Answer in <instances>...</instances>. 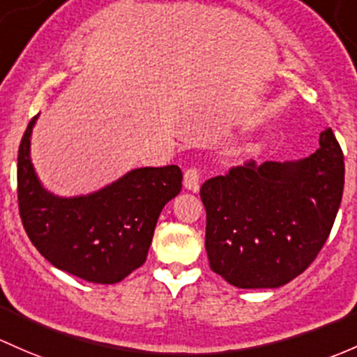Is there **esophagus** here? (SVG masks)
Returning <instances> with one entry per match:
<instances>
[{
	"instance_id": "esophagus-1",
	"label": "esophagus",
	"mask_w": 357,
	"mask_h": 357,
	"mask_svg": "<svg viewBox=\"0 0 357 357\" xmlns=\"http://www.w3.org/2000/svg\"><path fill=\"white\" fill-rule=\"evenodd\" d=\"M183 183H185L186 190L197 193V191L200 190V171H198L197 167L188 169V171L185 172V179H183Z\"/></svg>"
}]
</instances>
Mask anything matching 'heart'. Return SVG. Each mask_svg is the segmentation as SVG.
I'll use <instances>...</instances> for the list:
<instances>
[{"mask_svg":"<svg viewBox=\"0 0 357 357\" xmlns=\"http://www.w3.org/2000/svg\"><path fill=\"white\" fill-rule=\"evenodd\" d=\"M250 152H253V149H248V153H250Z\"/></svg>","mask_w":357,"mask_h":357,"instance_id":"heart-1","label":"heart"}]
</instances>
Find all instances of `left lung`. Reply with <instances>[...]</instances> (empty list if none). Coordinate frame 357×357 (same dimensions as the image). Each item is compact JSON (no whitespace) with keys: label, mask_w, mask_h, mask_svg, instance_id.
I'll list each match as a JSON object with an SVG mask.
<instances>
[{"label":"left lung","mask_w":357,"mask_h":357,"mask_svg":"<svg viewBox=\"0 0 357 357\" xmlns=\"http://www.w3.org/2000/svg\"><path fill=\"white\" fill-rule=\"evenodd\" d=\"M344 155L332 128L299 160H255L204 183L210 268L239 289L291 282L327 241L344 191Z\"/></svg>","instance_id":"obj_1"}]
</instances>
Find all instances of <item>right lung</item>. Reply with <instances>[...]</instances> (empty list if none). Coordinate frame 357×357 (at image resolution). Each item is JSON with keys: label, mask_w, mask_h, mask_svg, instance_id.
I'll use <instances>...</instances> for the list:
<instances>
[{"label": "right lung", "mask_w": 357, "mask_h": 357, "mask_svg": "<svg viewBox=\"0 0 357 357\" xmlns=\"http://www.w3.org/2000/svg\"><path fill=\"white\" fill-rule=\"evenodd\" d=\"M33 116L18 149V208L32 245L56 268L93 284H116L145 264L164 205L181 191L178 166L138 167L104 188L59 197L30 159Z\"/></svg>", "instance_id": "add662e5"}]
</instances>
